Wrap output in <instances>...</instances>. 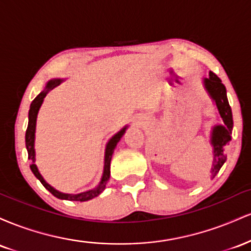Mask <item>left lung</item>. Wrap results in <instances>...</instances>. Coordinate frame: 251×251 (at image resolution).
<instances>
[{
  "instance_id": "8db88e82",
  "label": "left lung",
  "mask_w": 251,
  "mask_h": 251,
  "mask_svg": "<svg viewBox=\"0 0 251 251\" xmlns=\"http://www.w3.org/2000/svg\"><path fill=\"white\" fill-rule=\"evenodd\" d=\"M203 83L204 88L206 89L210 98L216 103V107H217L222 122H223V124H218V125L214 126L211 138H210V143L214 149V163H212L211 168V177L214 178L226 160V149L231 140L234 122H232L231 107L227 101L226 86L222 83L220 77L215 73L210 72L209 77L203 79Z\"/></svg>"
}]
</instances>
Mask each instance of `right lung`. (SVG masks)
<instances>
[{
	"label": "right lung",
	"instance_id": "1",
	"mask_svg": "<svg viewBox=\"0 0 251 251\" xmlns=\"http://www.w3.org/2000/svg\"><path fill=\"white\" fill-rule=\"evenodd\" d=\"M63 81L62 79H53L50 81L47 82L46 85V88L43 89L41 93L37 96L35 99L33 100V102L30 103V108H29V113H28V127L27 131H25V148H27L28 151V159L30 160V170L33 172L34 176L42 183V185L45 186L48 191L50 192L51 195L55 196L56 198H60V200H66V201H86L92 200V198L97 197L99 196L101 192L105 190L106 184L109 179V175H111V171H109V166H111V159H112V154H113L114 149H116L117 144L119 143L120 138L123 137L124 133H125L126 128L127 126H125L123 129H120L117 134H114L113 137L109 139V142L106 145V150H105V164H103V174L101 177V180H100L99 185L97 186L96 189L93 190H88V191L81 192V194L77 195H71V194H62V192L57 191L50 186V184L47 183L41 174L39 172V169H37L36 164H35V149H34V144H35V128H36V118H37V113H39V109L41 107L43 99L45 97L47 96V93L50 91H51L54 87L59 86L60 83Z\"/></svg>",
	"mask_w": 251,
	"mask_h": 251
}]
</instances>
